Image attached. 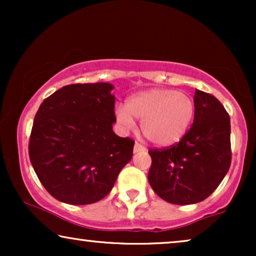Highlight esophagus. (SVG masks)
<instances>
[{
    "instance_id": "1",
    "label": "esophagus",
    "mask_w": 256,
    "mask_h": 256,
    "mask_svg": "<svg viewBox=\"0 0 256 256\" xmlns=\"http://www.w3.org/2000/svg\"><path fill=\"white\" fill-rule=\"evenodd\" d=\"M146 148L140 144V143H135L134 146V152H144Z\"/></svg>"
}]
</instances>
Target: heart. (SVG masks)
<instances>
[{
	"instance_id": "1",
	"label": "heart",
	"mask_w": 256,
	"mask_h": 256,
	"mask_svg": "<svg viewBox=\"0 0 256 256\" xmlns=\"http://www.w3.org/2000/svg\"><path fill=\"white\" fill-rule=\"evenodd\" d=\"M196 106L188 94L169 88H152L132 96L126 106L115 108L118 124L124 130L141 120L143 135L154 144L169 146L180 142L194 121Z\"/></svg>"
}]
</instances>
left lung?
Segmentation results:
<instances>
[{"mask_svg":"<svg viewBox=\"0 0 256 256\" xmlns=\"http://www.w3.org/2000/svg\"><path fill=\"white\" fill-rule=\"evenodd\" d=\"M192 127L177 144L150 149V186L174 205L204 200L218 188L230 166V121L220 101L196 90Z\"/></svg>","mask_w":256,"mask_h":256,"instance_id":"obj_1","label":"left lung"}]
</instances>
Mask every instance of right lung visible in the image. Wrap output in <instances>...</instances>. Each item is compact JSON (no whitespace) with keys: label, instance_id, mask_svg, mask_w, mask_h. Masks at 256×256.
<instances>
[{"label":"right lung","instance_id":"right-lung-1","mask_svg":"<svg viewBox=\"0 0 256 256\" xmlns=\"http://www.w3.org/2000/svg\"><path fill=\"white\" fill-rule=\"evenodd\" d=\"M114 86L73 84L38 108L29 156L38 180L52 197L71 205L99 202L110 194L134 141L113 132Z\"/></svg>","mask_w":256,"mask_h":256}]
</instances>
